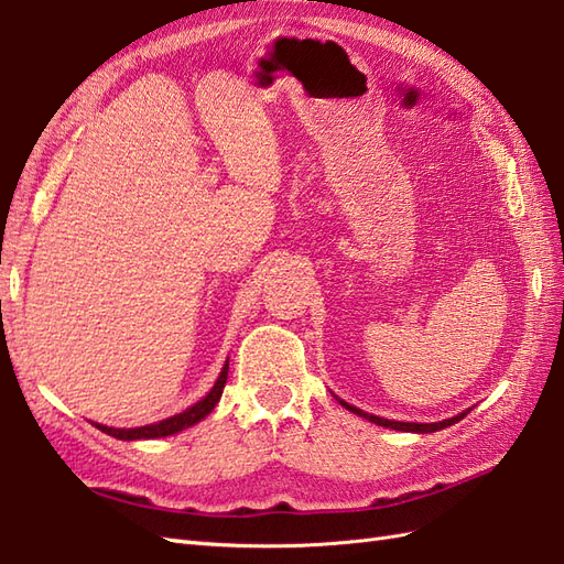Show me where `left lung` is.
<instances>
[{"mask_svg": "<svg viewBox=\"0 0 564 564\" xmlns=\"http://www.w3.org/2000/svg\"><path fill=\"white\" fill-rule=\"evenodd\" d=\"M337 400H340V398H337ZM340 405L347 408L349 412H355V415H359V417H365V420H369V422H373V424H379V427L398 430V432H417V434H430V432H440V430H444V427H452L454 422H458V420H463V417L468 415V410H466V412H460V415H454V417H448V420H444V422L422 424V422H395V420H386V417L369 415V412H361L359 408L345 403V400H340Z\"/></svg>", "mask_w": 564, "mask_h": 564, "instance_id": "obj_1", "label": "left lung"}]
</instances>
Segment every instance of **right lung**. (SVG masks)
Listing matches in <instances>:
<instances>
[{"label": "right lung", "instance_id": "1", "mask_svg": "<svg viewBox=\"0 0 564 564\" xmlns=\"http://www.w3.org/2000/svg\"><path fill=\"white\" fill-rule=\"evenodd\" d=\"M227 373H229V361H227V365H224L217 383L212 386V391L203 400H197L193 408L178 412V415L166 417V420L154 422V424H144V427H132V430H116V427H106V424H96V427L101 430V432H106V434H110V436H116V440H122V442L159 440V436H171V434H176V432H183L185 427H193V424H197L199 420H205L209 412L215 410V405L219 403V398H221L224 383H227Z\"/></svg>", "mask_w": 564, "mask_h": 564}]
</instances>
